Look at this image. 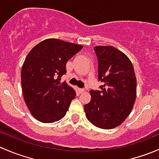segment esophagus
<instances>
[{"label": "esophagus", "instance_id": "1", "mask_svg": "<svg viewBox=\"0 0 159 159\" xmlns=\"http://www.w3.org/2000/svg\"><path fill=\"white\" fill-rule=\"evenodd\" d=\"M84 91H85V89H78V92H79L80 94L84 92Z\"/></svg>", "mask_w": 159, "mask_h": 159}]
</instances>
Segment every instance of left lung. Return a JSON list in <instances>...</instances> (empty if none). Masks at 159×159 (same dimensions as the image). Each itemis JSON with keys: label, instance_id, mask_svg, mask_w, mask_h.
<instances>
[{"label": "left lung", "instance_id": "obj_1", "mask_svg": "<svg viewBox=\"0 0 159 159\" xmlns=\"http://www.w3.org/2000/svg\"><path fill=\"white\" fill-rule=\"evenodd\" d=\"M98 58L99 90H91L84 105L91 124L103 129L120 125L131 113L136 98V78L129 57L111 46L94 48Z\"/></svg>", "mask_w": 159, "mask_h": 159}]
</instances>
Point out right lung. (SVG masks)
<instances>
[{
	"label": "right lung",
	"instance_id": "obj_1",
	"mask_svg": "<svg viewBox=\"0 0 159 159\" xmlns=\"http://www.w3.org/2000/svg\"><path fill=\"white\" fill-rule=\"evenodd\" d=\"M82 46L59 39L44 40L33 48L21 69L25 102L32 115L39 121L52 123L66 114L75 91L61 78L66 64Z\"/></svg>",
	"mask_w": 159,
	"mask_h": 159
}]
</instances>
